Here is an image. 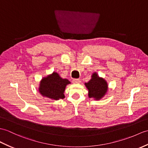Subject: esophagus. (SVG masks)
I'll return each instance as SVG.
<instances>
[{
  "label": "esophagus",
  "instance_id": "34e87169",
  "mask_svg": "<svg viewBox=\"0 0 148 148\" xmlns=\"http://www.w3.org/2000/svg\"><path fill=\"white\" fill-rule=\"evenodd\" d=\"M73 82L74 84H79L81 82V81L80 79H75L73 80Z\"/></svg>",
  "mask_w": 148,
  "mask_h": 148
}]
</instances>
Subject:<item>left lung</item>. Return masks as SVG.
Instances as JSON below:
<instances>
[{
  "mask_svg": "<svg viewBox=\"0 0 148 148\" xmlns=\"http://www.w3.org/2000/svg\"><path fill=\"white\" fill-rule=\"evenodd\" d=\"M84 84L88 90V97L95 100L101 99L108 91L107 82L105 79L99 77L97 73H92L91 79Z\"/></svg>",
  "mask_w": 148,
  "mask_h": 148,
  "instance_id": "1",
  "label": "left lung"
}]
</instances>
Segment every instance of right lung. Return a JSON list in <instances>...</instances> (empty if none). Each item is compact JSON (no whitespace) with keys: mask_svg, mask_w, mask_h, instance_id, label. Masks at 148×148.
Returning <instances> with one entry per match:
<instances>
[{"mask_svg":"<svg viewBox=\"0 0 148 148\" xmlns=\"http://www.w3.org/2000/svg\"><path fill=\"white\" fill-rule=\"evenodd\" d=\"M69 84L71 82L67 79L62 78L56 72H53L40 81L38 91L43 97L58 100L65 98L64 91Z\"/></svg>","mask_w":148,"mask_h":148,"instance_id":"obj_1","label":"right lung"}]
</instances>
